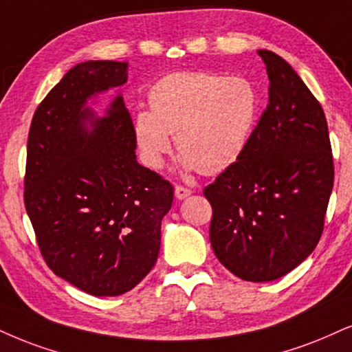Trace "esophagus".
<instances>
[{
  "label": "esophagus",
  "mask_w": 352,
  "mask_h": 352,
  "mask_svg": "<svg viewBox=\"0 0 352 352\" xmlns=\"http://www.w3.org/2000/svg\"><path fill=\"white\" fill-rule=\"evenodd\" d=\"M190 192H192V190L184 188V186H176V188H175V196H176V199H179V201H183V199L189 197Z\"/></svg>",
  "instance_id": "34e87169"
}]
</instances>
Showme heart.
<instances>
[{
  "mask_svg": "<svg viewBox=\"0 0 352 352\" xmlns=\"http://www.w3.org/2000/svg\"><path fill=\"white\" fill-rule=\"evenodd\" d=\"M150 111L133 117V135L146 166L160 168L171 150L181 166L217 175L243 155L258 119V91L243 76L173 73L151 86Z\"/></svg>",
  "mask_w": 352,
  "mask_h": 352,
  "instance_id": "b5f03b06",
  "label": "heart"
}]
</instances>
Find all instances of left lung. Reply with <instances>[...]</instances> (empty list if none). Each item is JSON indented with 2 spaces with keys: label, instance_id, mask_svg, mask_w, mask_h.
I'll use <instances>...</instances> for the list:
<instances>
[{
  "label": "left lung",
  "instance_id": "left-lung-1",
  "mask_svg": "<svg viewBox=\"0 0 352 352\" xmlns=\"http://www.w3.org/2000/svg\"><path fill=\"white\" fill-rule=\"evenodd\" d=\"M269 104L245 151L204 189L219 261L250 282L279 279L318 245L333 190L324 112L302 78L271 50H258Z\"/></svg>",
  "mask_w": 352,
  "mask_h": 352
}]
</instances>
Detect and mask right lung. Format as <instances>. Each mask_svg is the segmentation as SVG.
Masks as SVG:
<instances>
[{
    "instance_id": "right-lung-1",
    "label": "right lung",
    "mask_w": 352,
    "mask_h": 352,
    "mask_svg": "<svg viewBox=\"0 0 352 352\" xmlns=\"http://www.w3.org/2000/svg\"><path fill=\"white\" fill-rule=\"evenodd\" d=\"M127 62L68 70L34 112L25 210L47 266L96 297L133 289L160 253L173 186L137 162L133 124L117 93L99 117L89 99L127 83Z\"/></svg>"
}]
</instances>
